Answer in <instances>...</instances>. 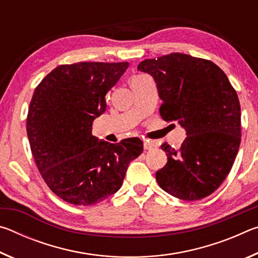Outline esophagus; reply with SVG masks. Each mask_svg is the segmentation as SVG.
<instances>
[{
    "label": "esophagus",
    "instance_id": "34e87169",
    "mask_svg": "<svg viewBox=\"0 0 258 258\" xmlns=\"http://www.w3.org/2000/svg\"><path fill=\"white\" fill-rule=\"evenodd\" d=\"M143 146H145L146 150H151L157 147V143L154 141H149V140H145V141H143Z\"/></svg>",
    "mask_w": 258,
    "mask_h": 258
}]
</instances>
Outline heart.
<instances>
[{"label": "heart", "mask_w": 258, "mask_h": 258, "mask_svg": "<svg viewBox=\"0 0 258 258\" xmlns=\"http://www.w3.org/2000/svg\"><path fill=\"white\" fill-rule=\"evenodd\" d=\"M138 76H140V75H138ZM134 77H137V76H134Z\"/></svg>", "instance_id": "heart-1"}]
</instances>
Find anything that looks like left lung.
<instances>
[{
  "label": "left lung",
  "mask_w": 258,
  "mask_h": 258,
  "mask_svg": "<svg viewBox=\"0 0 258 258\" xmlns=\"http://www.w3.org/2000/svg\"><path fill=\"white\" fill-rule=\"evenodd\" d=\"M138 69L155 78L161 118L177 121L187 135L177 150L161 145L167 164L157 171V182L186 202L208 197L229 175L241 141L237 92L217 64L189 54L146 59Z\"/></svg>",
  "instance_id": "obj_1"
}]
</instances>
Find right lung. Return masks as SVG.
<instances>
[{"mask_svg": "<svg viewBox=\"0 0 258 258\" xmlns=\"http://www.w3.org/2000/svg\"><path fill=\"white\" fill-rule=\"evenodd\" d=\"M128 62L60 64L36 86L27 115L30 150L43 180L66 203L90 206L123 184L128 164L142 154L139 138L119 143L93 137L106 94Z\"/></svg>", "mask_w": 258, "mask_h": 258, "instance_id": "right-lung-1", "label": "right lung"}]
</instances>
